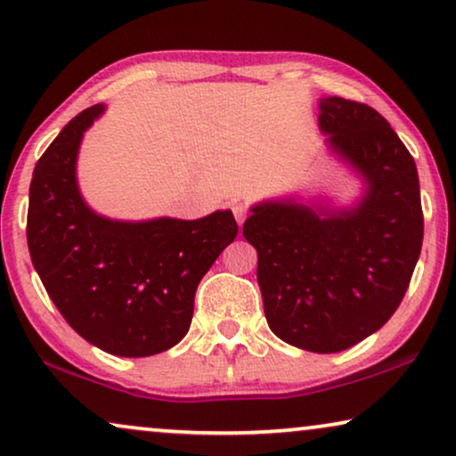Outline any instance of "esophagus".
<instances>
[{
  "mask_svg": "<svg viewBox=\"0 0 456 456\" xmlns=\"http://www.w3.org/2000/svg\"><path fill=\"white\" fill-rule=\"evenodd\" d=\"M232 214H234V217H236V222H239V226H242V222L247 220V214H248V208L245 203H240V201H236V203H232Z\"/></svg>",
  "mask_w": 456,
  "mask_h": 456,
  "instance_id": "1",
  "label": "esophagus"
}]
</instances>
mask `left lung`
<instances>
[{
	"label": "left lung",
	"instance_id": "1",
	"mask_svg": "<svg viewBox=\"0 0 456 456\" xmlns=\"http://www.w3.org/2000/svg\"><path fill=\"white\" fill-rule=\"evenodd\" d=\"M330 147L367 191L351 209L255 205L242 234L257 248L265 320L278 338L311 353H338L378 332L401 305L423 242L413 155L384 116L342 97L320 102Z\"/></svg>",
	"mask_w": 456,
	"mask_h": 456
}]
</instances>
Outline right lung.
I'll return each mask as SVG.
<instances>
[{
    "label": "right lung",
    "instance_id": "1",
    "mask_svg": "<svg viewBox=\"0 0 456 456\" xmlns=\"http://www.w3.org/2000/svg\"><path fill=\"white\" fill-rule=\"evenodd\" d=\"M102 111L103 105L80 111L37 161L28 251L74 332L118 357H149L189 332L197 286L239 226L230 209L149 222H114L89 209L78 192L77 155Z\"/></svg>",
    "mask_w": 456,
    "mask_h": 456
}]
</instances>
